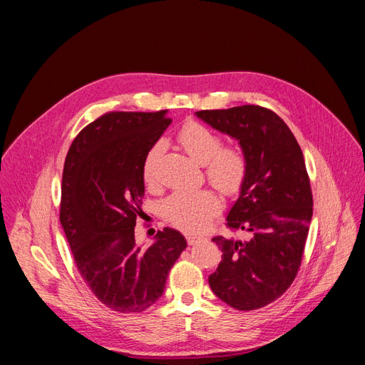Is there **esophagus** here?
<instances>
[{"label": "esophagus", "instance_id": "1", "mask_svg": "<svg viewBox=\"0 0 365 365\" xmlns=\"http://www.w3.org/2000/svg\"><path fill=\"white\" fill-rule=\"evenodd\" d=\"M185 239H187V242H189V245H195L196 242H200L202 237L197 236V235H193V233H187Z\"/></svg>", "mask_w": 365, "mask_h": 365}]
</instances>
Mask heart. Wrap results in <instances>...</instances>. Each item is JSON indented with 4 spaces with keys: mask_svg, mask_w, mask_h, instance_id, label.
Segmentation results:
<instances>
[{
    "mask_svg": "<svg viewBox=\"0 0 365 365\" xmlns=\"http://www.w3.org/2000/svg\"><path fill=\"white\" fill-rule=\"evenodd\" d=\"M178 141L196 163L205 164L207 178L216 189L227 195L240 189L248 172V161L240 148H222V140L216 132L196 121L182 126ZM164 148L163 141L155 143L143 161V178L150 185L157 182V168ZM219 210L217 196L210 190L175 192L163 205L168 222L185 231H202Z\"/></svg>",
    "mask_w": 365,
    "mask_h": 365,
    "instance_id": "b5f03b06",
    "label": "heart"
}]
</instances>
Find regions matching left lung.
Returning <instances> with one entry per match:
<instances>
[{"label":"left lung","mask_w":365,"mask_h":365,"mask_svg":"<svg viewBox=\"0 0 365 365\" xmlns=\"http://www.w3.org/2000/svg\"><path fill=\"white\" fill-rule=\"evenodd\" d=\"M196 117L237 140L248 161L227 224L250 237L212 239L222 260L208 283L228 306L254 311L283 295L300 268L314 205L303 152L284 121L267 108L207 109Z\"/></svg>","instance_id":"obj_1"}]
</instances>
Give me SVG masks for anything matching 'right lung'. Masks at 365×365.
<instances>
[{
    "label": "right lung",
    "mask_w": 365,
    "mask_h": 365,
    "mask_svg": "<svg viewBox=\"0 0 365 365\" xmlns=\"http://www.w3.org/2000/svg\"><path fill=\"white\" fill-rule=\"evenodd\" d=\"M170 123L168 111L108 113L79 132L65 160L61 224L82 279L115 312H143L155 303L187 247L169 227L150 247L135 240L143 161Z\"/></svg>",
    "instance_id": "obj_1"
}]
</instances>
